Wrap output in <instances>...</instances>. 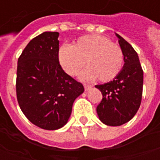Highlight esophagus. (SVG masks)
Here are the masks:
<instances>
[{"label": "esophagus", "instance_id": "esophagus-1", "mask_svg": "<svg viewBox=\"0 0 160 160\" xmlns=\"http://www.w3.org/2000/svg\"><path fill=\"white\" fill-rule=\"evenodd\" d=\"M92 87V86H91V85H87V84H84V88H85V90L88 91L90 90L91 88Z\"/></svg>", "mask_w": 160, "mask_h": 160}]
</instances>
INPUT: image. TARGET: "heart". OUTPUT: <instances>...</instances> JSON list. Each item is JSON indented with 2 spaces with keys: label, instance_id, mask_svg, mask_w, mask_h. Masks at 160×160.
Masks as SVG:
<instances>
[{
  "label": "heart",
  "instance_id": "heart-1",
  "mask_svg": "<svg viewBox=\"0 0 160 160\" xmlns=\"http://www.w3.org/2000/svg\"><path fill=\"white\" fill-rule=\"evenodd\" d=\"M63 70L73 76L85 65L84 80L97 78L101 82L114 80L122 68L124 54L120 46L101 35H87L78 38L73 45H63L58 52Z\"/></svg>",
  "mask_w": 160,
  "mask_h": 160
}]
</instances>
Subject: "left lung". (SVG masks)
I'll use <instances>...</instances> for the list:
<instances>
[{
    "instance_id": "8db88e82",
    "label": "left lung",
    "mask_w": 160,
    "mask_h": 160,
    "mask_svg": "<svg viewBox=\"0 0 160 160\" xmlns=\"http://www.w3.org/2000/svg\"><path fill=\"white\" fill-rule=\"evenodd\" d=\"M124 54V66L114 80L96 85L103 98L97 106L98 118L108 126H120L130 121L140 108L143 88V70L136 51L117 34Z\"/></svg>"
}]
</instances>
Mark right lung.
Wrapping results in <instances>:
<instances>
[{
	"instance_id": "1",
	"label": "right lung",
	"mask_w": 160,
	"mask_h": 160,
	"mask_svg": "<svg viewBox=\"0 0 160 160\" xmlns=\"http://www.w3.org/2000/svg\"><path fill=\"white\" fill-rule=\"evenodd\" d=\"M59 33L45 32L31 40L18 59L16 94L21 111L38 127L56 130L69 118L84 87L59 62Z\"/></svg>"
}]
</instances>
